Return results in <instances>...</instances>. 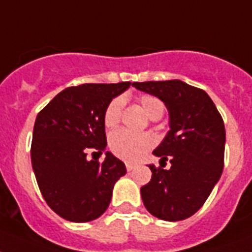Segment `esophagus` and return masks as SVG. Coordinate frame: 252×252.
<instances>
[{
	"mask_svg": "<svg viewBox=\"0 0 252 252\" xmlns=\"http://www.w3.org/2000/svg\"><path fill=\"white\" fill-rule=\"evenodd\" d=\"M135 167H136L135 163H131V162H127V163H126V170H127V171H132Z\"/></svg>",
	"mask_w": 252,
	"mask_h": 252,
	"instance_id": "34e87169",
	"label": "esophagus"
}]
</instances>
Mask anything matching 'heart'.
<instances>
[{
	"instance_id": "b5f03b06",
	"label": "heart",
	"mask_w": 252,
	"mask_h": 252,
	"mask_svg": "<svg viewBox=\"0 0 252 252\" xmlns=\"http://www.w3.org/2000/svg\"><path fill=\"white\" fill-rule=\"evenodd\" d=\"M141 107L148 114L153 117L155 114L163 112V103L158 97L152 95H143L139 99ZM124 108V99L114 97L111 103L108 104L104 112V126L109 130L117 127L120 124ZM156 140L151 134H134L127 130H118L111 135L109 138V147L114 155L126 161H136L144 155L145 152L155 145Z\"/></svg>"
}]
</instances>
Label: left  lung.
<instances>
[{
  "label": "left lung",
  "mask_w": 252,
  "mask_h": 252,
  "mask_svg": "<svg viewBox=\"0 0 252 252\" xmlns=\"http://www.w3.org/2000/svg\"><path fill=\"white\" fill-rule=\"evenodd\" d=\"M132 86L158 97L170 116V130L153 155L168 159L171 167L149 165L151 182L140 188L143 203L158 219L184 220L202 207L221 176L223 118L205 91L180 80L134 82Z\"/></svg>",
  "instance_id": "8db88e82"
}]
</instances>
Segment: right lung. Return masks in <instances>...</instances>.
Instances as JSON below:
<instances>
[{"mask_svg":"<svg viewBox=\"0 0 252 252\" xmlns=\"http://www.w3.org/2000/svg\"><path fill=\"white\" fill-rule=\"evenodd\" d=\"M130 85L68 87L37 114L32 167L43 198L63 219L74 223L97 219L111 203L116 182L126 174L124 162L111 152H106L104 162L89 161L86 156L94 149L105 151L104 112Z\"/></svg>","mask_w":252,"mask_h":252,"instance_id":"add662e5","label":"right lung"}]
</instances>
